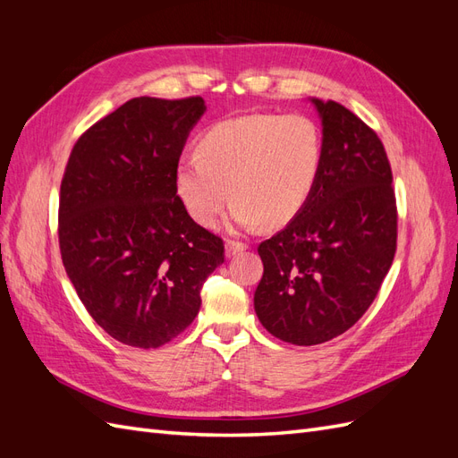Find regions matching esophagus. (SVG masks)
<instances>
[{
	"label": "esophagus",
	"instance_id": "obj_1",
	"mask_svg": "<svg viewBox=\"0 0 458 458\" xmlns=\"http://www.w3.org/2000/svg\"><path fill=\"white\" fill-rule=\"evenodd\" d=\"M248 248V244L244 242H239V241H227L225 242V256L231 258V256H237L241 252H244Z\"/></svg>",
	"mask_w": 458,
	"mask_h": 458
}]
</instances>
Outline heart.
<instances>
[{"label":"heart","instance_id":"heart-1","mask_svg":"<svg viewBox=\"0 0 458 458\" xmlns=\"http://www.w3.org/2000/svg\"><path fill=\"white\" fill-rule=\"evenodd\" d=\"M323 135L303 114H248L208 128L197 152L175 164L179 202L212 227L229 192L231 219L242 229L283 227L310 202L323 168Z\"/></svg>","mask_w":458,"mask_h":458}]
</instances>
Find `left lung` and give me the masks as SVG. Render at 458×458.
I'll use <instances>...</instances> for the list:
<instances>
[{
    "mask_svg": "<svg viewBox=\"0 0 458 458\" xmlns=\"http://www.w3.org/2000/svg\"><path fill=\"white\" fill-rule=\"evenodd\" d=\"M323 122V168L306 208L258 246L259 323L275 338L315 345L370 308L397 248L392 168L380 137L336 101L311 99Z\"/></svg>",
    "mask_w": 458,
    "mask_h": 458,
    "instance_id": "obj_1",
    "label": "left lung"
}]
</instances>
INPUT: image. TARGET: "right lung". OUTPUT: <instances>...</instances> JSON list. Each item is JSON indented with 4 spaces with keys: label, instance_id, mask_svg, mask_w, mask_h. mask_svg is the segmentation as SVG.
Here are the masks:
<instances>
[{
    "label": "right lung",
    "instance_id": "obj_1",
    "mask_svg": "<svg viewBox=\"0 0 458 458\" xmlns=\"http://www.w3.org/2000/svg\"><path fill=\"white\" fill-rule=\"evenodd\" d=\"M202 97H135L80 135L59 197L63 266L114 340L160 348L195 321L224 241L192 221L174 172Z\"/></svg>",
    "mask_w": 458,
    "mask_h": 458
}]
</instances>
